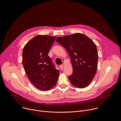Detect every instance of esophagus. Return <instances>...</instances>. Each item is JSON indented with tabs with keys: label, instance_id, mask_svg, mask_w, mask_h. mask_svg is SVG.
<instances>
[{
	"label": "esophagus",
	"instance_id": "obj_1",
	"mask_svg": "<svg viewBox=\"0 0 121 121\" xmlns=\"http://www.w3.org/2000/svg\"><path fill=\"white\" fill-rule=\"evenodd\" d=\"M63 67H64V65H60V69L61 70H62V69H63Z\"/></svg>",
	"mask_w": 121,
	"mask_h": 121
}]
</instances>
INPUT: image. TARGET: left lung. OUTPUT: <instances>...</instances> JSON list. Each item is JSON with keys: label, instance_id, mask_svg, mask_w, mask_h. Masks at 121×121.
I'll return each instance as SVG.
<instances>
[{"label": "left lung", "instance_id": "left-lung-1", "mask_svg": "<svg viewBox=\"0 0 121 121\" xmlns=\"http://www.w3.org/2000/svg\"><path fill=\"white\" fill-rule=\"evenodd\" d=\"M56 41L68 52L73 72L69 76L71 84L79 88L88 86L96 74L98 54L96 45L86 35L77 33L58 37Z\"/></svg>", "mask_w": 121, "mask_h": 121}]
</instances>
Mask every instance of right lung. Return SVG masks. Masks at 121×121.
<instances>
[{
	"mask_svg": "<svg viewBox=\"0 0 121 121\" xmlns=\"http://www.w3.org/2000/svg\"><path fill=\"white\" fill-rule=\"evenodd\" d=\"M56 37L38 35L24 46L23 65L31 83L38 89L48 91L56 84L59 71L48 56Z\"/></svg>",
	"mask_w": 121,
	"mask_h": 121,
	"instance_id": "add662e5",
	"label": "right lung"
}]
</instances>
